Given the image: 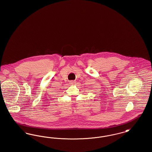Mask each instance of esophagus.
Masks as SVG:
<instances>
[{"mask_svg":"<svg viewBox=\"0 0 152 152\" xmlns=\"http://www.w3.org/2000/svg\"><path fill=\"white\" fill-rule=\"evenodd\" d=\"M69 84H75V81H69Z\"/></svg>","mask_w":152,"mask_h":152,"instance_id":"34e87169","label":"esophagus"}]
</instances>
